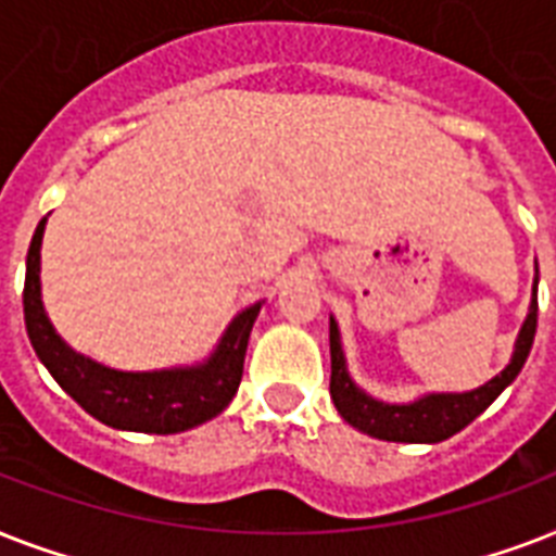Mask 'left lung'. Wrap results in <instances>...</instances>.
Masks as SVG:
<instances>
[{
	"instance_id": "left-lung-1",
	"label": "left lung",
	"mask_w": 556,
	"mask_h": 556,
	"mask_svg": "<svg viewBox=\"0 0 556 556\" xmlns=\"http://www.w3.org/2000/svg\"><path fill=\"white\" fill-rule=\"evenodd\" d=\"M536 282H540V270L534 277L528 317L522 323V329H519L517 343H514L510 364L496 378H491L482 387L470 389V392H427V395H418L415 401H406V404H389V401H380V397L369 395L366 389L357 387L352 375H349L338 320L329 317V392L334 406H338L340 418L352 424L355 430L371 435V439L404 441V444H439V441L465 430L467 424L479 418L517 380L528 355H531L536 334Z\"/></svg>"
}]
</instances>
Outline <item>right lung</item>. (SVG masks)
I'll use <instances>...</instances> for the list:
<instances>
[{
  "label": "right lung",
  "mask_w": 556,
  "mask_h": 556,
  "mask_svg": "<svg viewBox=\"0 0 556 556\" xmlns=\"http://www.w3.org/2000/svg\"><path fill=\"white\" fill-rule=\"evenodd\" d=\"M46 222L48 216L34 230L28 256H25L22 308H25L30 346L42 366L51 371V378L86 413L115 430L173 435V432L192 430L216 418L233 401L239 389L248 338L260 317L262 300L242 308L227 323L216 349L199 364L152 371L112 369L74 352L48 320L46 305H42V282H39V248H42Z\"/></svg>",
  "instance_id": "add662e5"
}]
</instances>
